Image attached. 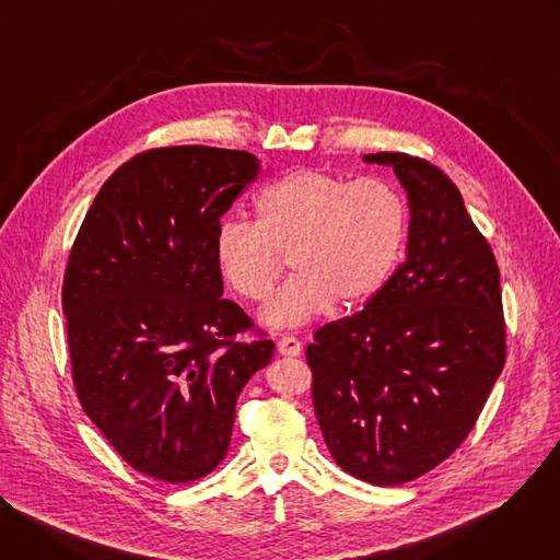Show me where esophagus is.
<instances>
[{
    "mask_svg": "<svg viewBox=\"0 0 560 560\" xmlns=\"http://www.w3.org/2000/svg\"><path fill=\"white\" fill-rule=\"evenodd\" d=\"M277 348H279V354H283V357H299L301 354V341L296 337H290V335L281 337Z\"/></svg>",
    "mask_w": 560,
    "mask_h": 560,
    "instance_id": "1",
    "label": "esophagus"
}]
</instances>
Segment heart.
Listing matches in <instances>:
<instances>
[{
	"label": "heart",
	"instance_id": "obj_1",
	"mask_svg": "<svg viewBox=\"0 0 560 560\" xmlns=\"http://www.w3.org/2000/svg\"><path fill=\"white\" fill-rule=\"evenodd\" d=\"M255 208L257 223L217 228L214 261L238 296L264 303L290 257L296 275L264 312L275 328L303 326L335 303H368L401 261L410 230L406 195L381 177L303 168L264 188Z\"/></svg>",
	"mask_w": 560,
	"mask_h": 560
}]
</instances>
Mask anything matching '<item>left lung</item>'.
Wrapping results in <instances>:
<instances>
[{"mask_svg":"<svg viewBox=\"0 0 560 560\" xmlns=\"http://www.w3.org/2000/svg\"><path fill=\"white\" fill-rule=\"evenodd\" d=\"M363 159L408 190V257L363 310L318 328L305 359L332 458L389 488L467 439L505 365V316L497 257L452 179L406 152Z\"/></svg>","mask_w":560,"mask_h":560,"instance_id":"8db88e82","label":"left lung"}]
</instances>
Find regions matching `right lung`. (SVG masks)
Instances as JSON below:
<instances>
[{
  "instance_id": "1",
  "label": "right lung",
  "mask_w": 560,
  "mask_h": 560,
  "mask_svg": "<svg viewBox=\"0 0 560 560\" xmlns=\"http://www.w3.org/2000/svg\"><path fill=\"white\" fill-rule=\"evenodd\" d=\"M257 175L246 150L139 152L106 179L70 248L61 307L79 404L156 481L190 483L223 460L236 398L275 352L221 296L214 261L221 217Z\"/></svg>"
}]
</instances>
